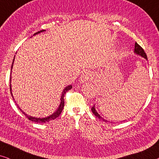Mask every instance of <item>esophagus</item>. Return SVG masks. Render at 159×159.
I'll list each match as a JSON object with an SVG mask.
<instances>
[{
    "instance_id": "obj_1",
    "label": "esophagus",
    "mask_w": 159,
    "mask_h": 159,
    "mask_svg": "<svg viewBox=\"0 0 159 159\" xmlns=\"http://www.w3.org/2000/svg\"><path fill=\"white\" fill-rule=\"evenodd\" d=\"M91 76L92 75H91V74L89 72V71H84V72L82 73V75H81L80 80H81L82 82H85L90 80Z\"/></svg>"
}]
</instances>
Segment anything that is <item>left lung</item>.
<instances>
[{
	"mask_svg": "<svg viewBox=\"0 0 159 159\" xmlns=\"http://www.w3.org/2000/svg\"><path fill=\"white\" fill-rule=\"evenodd\" d=\"M134 53H135V54H137V55L140 56L141 57L144 58L145 59L148 60L147 55H146V53H145L144 50H143V49L142 48V47L140 46V45H139L137 43H135V44H134ZM91 110H92V112L93 113V114H94L95 116H96L98 117V118L100 119H101V120H103V121H108L107 120H106V119H104L103 118V117H101V116H100V114H98V113L97 112L96 109H95V105L93 106L92 108H91Z\"/></svg>",
	"mask_w": 159,
	"mask_h": 159,
	"instance_id": "left-lung-1",
	"label": "left lung"
}]
</instances>
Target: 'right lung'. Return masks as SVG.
Returning a JSON list of instances; mask_svg holds the SVG:
<instances>
[{
    "label": "right lung",
    "mask_w": 159,
    "mask_h": 159,
    "mask_svg": "<svg viewBox=\"0 0 159 159\" xmlns=\"http://www.w3.org/2000/svg\"><path fill=\"white\" fill-rule=\"evenodd\" d=\"M45 30H40V31H39L38 32H36V33H34L33 35H35V34H38L39 33H40V32H45ZM14 58H15V56H14V60H13V62H12L11 69V75H10V90H11V94L12 98H13V99H14V96H13V94H12V92H11V70L13 69V64H14ZM71 88H72V86H71V84H70V85H68L64 89V90H63V92L61 93V98H60L61 102H60L59 106H58V108L56 109V111L53 113V114H52L51 115H49V116H47V117H43V118H37V117L31 116H30V115L25 114V113L19 107V106L17 105V104H16V105L18 106V108H19V110H20L25 115L26 117H27V118L29 119V120L32 121H34V122H37V123L48 122V121H49L51 120H53V119L57 118V117L61 114V111H63V108H64V95H65V94H66V93L67 92V91L71 90Z\"/></svg>",
    "instance_id": "right-lung-1"
}]
</instances>
